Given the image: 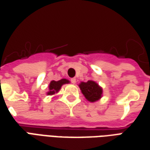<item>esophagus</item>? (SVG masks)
Here are the masks:
<instances>
[{
	"label": "esophagus",
	"mask_w": 150,
	"mask_h": 150,
	"mask_svg": "<svg viewBox=\"0 0 150 150\" xmlns=\"http://www.w3.org/2000/svg\"><path fill=\"white\" fill-rule=\"evenodd\" d=\"M71 82L72 83H75V82H76V79H75V78L71 79Z\"/></svg>",
	"instance_id": "obj_1"
}]
</instances>
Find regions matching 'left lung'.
Masks as SVG:
<instances>
[{
    "instance_id": "8db88e82",
    "label": "left lung",
    "mask_w": 150,
    "mask_h": 150,
    "mask_svg": "<svg viewBox=\"0 0 150 150\" xmlns=\"http://www.w3.org/2000/svg\"><path fill=\"white\" fill-rule=\"evenodd\" d=\"M79 86L86 99L91 102L99 100L101 97L102 88L93 80H88L86 83L82 82Z\"/></svg>"
}]
</instances>
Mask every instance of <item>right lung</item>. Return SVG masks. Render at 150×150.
Here are the masks:
<instances>
[{
    "label": "right lung",
    "instance_id": "obj_1",
    "mask_svg": "<svg viewBox=\"0 0 150 150\" xmlns=\"http://www.w3.org/2000/svg\"><path fill=\"white\" fill-rule=\"evenodd\" d=\"M69 83L67 79H60V80H58V81H51L50 84V92L48 93L49 95H52V94H54L55 93H57L59 90H60L61 87L65 84V83Z\"/></svg>",
    "mask_w": 150,
    "mask_h": 150
}]
</instances>
